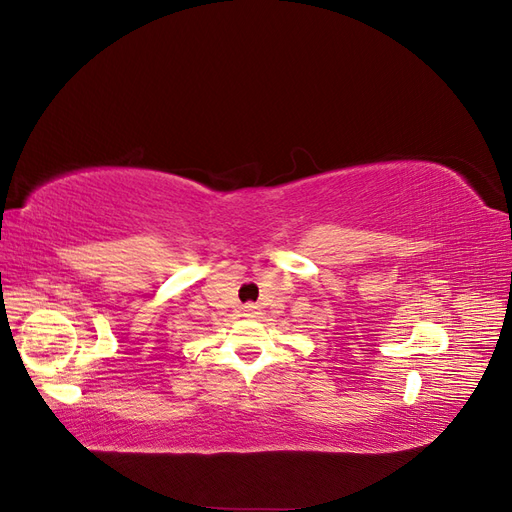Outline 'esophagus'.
<instances>
[{
	"mask_svg": "<svg viewBox=\"0 0 512 512\" xmlns=\"http://www.w3.org/2000/svg\"><path fill=\"white\" fill-rule=\"evenodd\" d=\"M260 307L258 305H252V303H247V305H243V316L245 318H250V320H256V318H260Z\"/></svg>",
	"mask_w": 512,
	"mask_h": 512,
	"instance_id": "34e87169",
	"label": "esophagus"
}]
</instances>
